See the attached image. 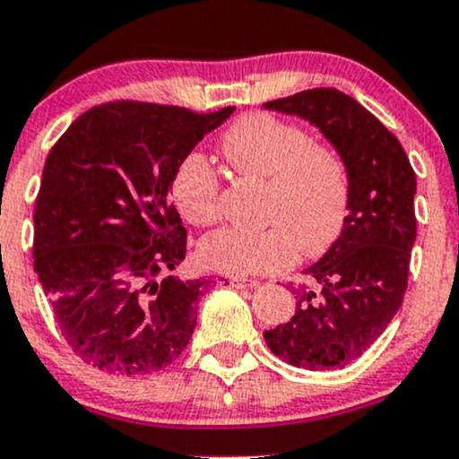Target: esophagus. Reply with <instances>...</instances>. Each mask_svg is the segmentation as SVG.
<instances>
[{
  "label": "esophagus",
  "mask_w": 459,
  "mask_h": 459,
  "mask_svg": "<svg viewBox=\"0 0 459 459\" xmlns=\"http://www.w3.org/2000/svg\"><path fill=\"white\" fill-rule=\"evenodd\" d=\"M230 287L235 289H246V287H259V281H247V278H230Z\"/></svg>",
  "instance_id": "34e87169"
}]
</instances>
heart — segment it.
<instances>
[{"mask_svg": "<svg viewBox=\"0 0 459 459\" xmlns=\"http://www.w3.org/2000/svg\"><path fill=\"white\" fill-rule=\"evenodd\" d=\"M222 152L237 175L270 178V229L224 226L200 241L198 256L209 270L250 276L287 270L299 250L324 255L339 239L350 213V170L343 157L315 144L298 125L267 112L241 116L222 135ZM183 218L212 224L220 213V181L200 155H189L172 181Z\"/></svg>", "mask_w": 459, "mask_h": 459, "instance_id": "1", "label": "heart"}]
</instances>
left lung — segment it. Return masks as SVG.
<instances>
[{
	"instance_id": "8db88e82",
	"label": "left lung",
	"mask_w": 459,
	"mask_h": 459,
	"mask_svg": "<svg viewBox=\"0 0 459 459\" xmlns=\"http://www.w3.org/2000/svg\"><path fill=\"white\" fill-rule=\"evenodd\" d=\"M308 120L350 170V213L339 239L304 270L296 315L265 330V343L293 367L350 365L397 315L416 239V175L399 140L350 94L313 88L263 105Z\"/></svg>"
}]
</instances>
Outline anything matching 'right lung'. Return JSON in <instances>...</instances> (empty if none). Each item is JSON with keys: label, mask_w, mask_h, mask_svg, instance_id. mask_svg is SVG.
I'll return each instance as SVG.
<instances>
[{"label": "right lung", "mask_w": 459, "mask_h": 459, "mask_svg": "<svg viewBox=\"0 0 459 459\" xmlns=\"http://www.w3.org/2000/svg\"><path fill=\"white\" fill-rule=\"evenodd\" d=\"M233 112L105 103L51 149L34 209V272L88 365L144 376L187 347L198 298L218 281L170 273L187 244L170 189L194 146Z\"/></svg>", "instance_id": "obj_1"}]
</instances>
